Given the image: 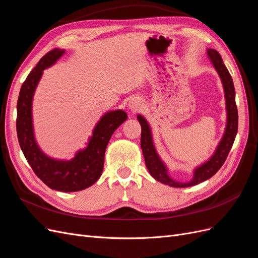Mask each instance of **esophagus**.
<instances>
[{
  "instance_id": "34e87169",
  "label": "esophagus",
  "mask_w": 258,
  "mask_h": 258,
  "mask_svg": "<svg viewBox=\"0 0 258 258\" xmlns=\"http://www.w3.org/2000/svg\"><path fill=\"white\" fill-rule=\"evenodd\" d=\"M142 106V101L139 98H132L129 100L128 103V109L131 112H137Z\"/></svg>"
}]
</instances>
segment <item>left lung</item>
Masks as SVG:
<instances>
[{"instance_id": "1", "label": "left lung", "mask_w": 258, "mask_h": 258, "mask_svg": "<svg viewBox=\"0 0 258 258\" xmlns=\"http://www.w3.org/2000/svg\"><path fill=\"white\" fill-rule=\"evenodd\" d=\"M207 55L210 61L217 70L218 75L223 84L224 95H225V105H226V127L224 135L222 137L219 145L217 146L216 152L211 156L209 160L204 162L200 166L195 168L193 172V178L188 182H181L173 179L168 175L167 167L165 163L162 161L161 158L159 157L157 150L154 145L152 130L148 125L147 120L142 116L138 115V120L141 123L142 133H141V148L143 152L145 164L149 174L152 175L156 180L162 182L174 188H186V186H192L199 184L203 181L209 179L210 177L214 176L220 167L223 165L225 160L228 156L230 148H232L234 141L238 130V110L235 100V87L233 79L230 77L227 68L225 67L221 55L214 49L207 50Z\"/></svg>"}]
</instances>
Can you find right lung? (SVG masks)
I'll use <instances>...</instances> for the list:
<instances>
[{
	"label": "right lung",
	"instance_id": "1",
	"mask_svg": "<svg viewBox=\"0 0 258 258\" xmlns=\"http://www.w3.org/2000/svg\"><path fill=\"white\" fill-rule=\"evenodd\" d=\"M64 53L65 50L57 48L49 51L23 82L17 102V136L25 159L43 183L56 191L76 192L99 179L109 141L128 116L122 110L106 112L95 126L87 146L80 149L72 160H57L44 154L34 136L33 97L43 70L55 64Z\"/></svg>",
	"mask_w": 258,
	"mask_h": 258
}]
</instances>
